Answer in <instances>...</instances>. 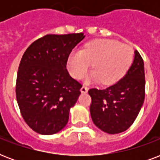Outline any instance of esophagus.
<instances>
[{
	"mask_svg": "<svg viewBox=\"0 0 160 160\" xmlns=\"http://www.w3.org/2000/svg\"><path fill=\"white\" fill-rule=\"evenodd\" d=\"M80 91H81V93H85H85L88 92V88L86 86H85V85H83L81 89H80Z\"/></svg>",
	"mask_w": 160,
	"mask_h": 160,
	"instance_id": "esophagus-1",
	"label": "esophagus"
}]
</instances>
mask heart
I'll use <instances>...</instances> for the list:
<instances>
[{
  "instance_id": "1",
  "label": "heart",
  "mask_w": 160,
  "mask_h": 160,
  "mask_svg": "<svg viewBox=\"0 0 160 160\" xmlns=\"http://www.w3.org/2000/svg\"><path fill=\"white\" fill-rule=\"evenodd\" d=\"M133 58L134 52L129 46L114 40H95L86 44L83 50H74L69 55L67 67L73 77L81 79L92 63L88 82L111 85L124 77Z\"/></svg>"
}]
</instances>
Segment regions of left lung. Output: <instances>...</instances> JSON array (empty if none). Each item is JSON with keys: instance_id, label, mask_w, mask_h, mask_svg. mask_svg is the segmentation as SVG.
Segmentation results:
<instances>
[{"instance_id": "obj_1", "label": "left lung", "mask_w": 160, "mask_h": 160, "mask_svg": "<svg viewBox=\"0 0 160 160\" xmlns=\"http://www.w3.org/2000/svg\"><path fill=\"white\" fill-rule=\"evenodd\" d=\"M144 65L134 51L129 70L114 85L105 90L90 89V115L94 124L108 134H119L129 129L138 116L144 100Z\"/></svg>"}]
</instances>
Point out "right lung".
<instances>
[{
	"mask_svg": "<svg viewBox=\"0 0 160 160\" xmlns=\"http://www.w3.org/2000/svg\"><path fill=\"white\" fill-rule=\"evenodd\" d=\"M85 37L83 33L46 35L34 41L21 58L16 100L26 123L38 134H56L67 124L82 85L70 76L66 64Z\"/></svg>",
	"mask_w": 160,
	"mask_h": 160,
	"instance_id": "right-lung-1",
	"label": "right lung"
}]
</instances>
